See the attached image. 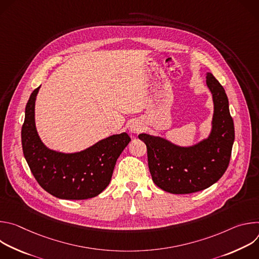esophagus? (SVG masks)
Wrapping results in <instances>:
<instances>
[{
  "label": "esophagus",
  "instance_id": "obj_1",
  "mask_svg": "<svg viewBox=\"0 0 259 259\" xmlns=\"http://www.w3.org/2000/svg\"><path fill=\"white\" fill-rule=\"evenodd\" d=\"M129 130L131 133H134V134H138L140 133L142 130H143V126L141 124V122L137 121V120H134L130 123L129 125Z\"/></svg>",
  "mask_w": 259,
  "mask_h": 259
}]
</instances>
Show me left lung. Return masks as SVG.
<instances>
[{"label": "left lung", "mask_w": 259, "mask_h": 259, "mask_svg": "<svg viewBox=\"0 0 259 259\" xmlns=\"http://www.w3.org/2000/svg\"><path fill=\"white\" fill-rule=\"evenodd\" d=\"M206 84L214 104L212 129L207 138L191 146H180L160 136L138 135L146 144L153 181L165 192L179 195L203 191L218 181L230 164L235 128L229 99L211 72H207Z\"/></svg>", "instance_id": "left-lung-1"}]
</instances>
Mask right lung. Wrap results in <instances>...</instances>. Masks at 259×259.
<instances>
[{
	"label": "right lung",
	"instance_id": "add662e5",
	"mask_svg": "<svg viewBox=\"0 0 259 259\" xmlns=\"http://www.w3.org/2000/svg\"><path fill=\"white\" fill-rule=\"evenodd\" d=\"M40 87L30 94L21 129L22 151L32 175L47 193L59 199L86 200L98 196L112 179L116 162L131 141L130 136L126 132L112 135L78 153L48 149L34 123V103Z\"/></svg>",
	"mask_w": 259,
	"mask_h": 259
}]
</instances>
